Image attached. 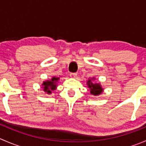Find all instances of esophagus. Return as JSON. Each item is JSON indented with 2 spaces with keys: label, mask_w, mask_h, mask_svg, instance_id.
<instances>
[{
  "label": "esophagus",
  "mask_w": 146,
  "mask_h": 146,
  "mask_svg": "<svg viewBox=\"0 0 146 146\" xmlns=\"http://www.w3.org/2000/svg\"><path fill=\"white\" fill-rule=\"evenodd\" d=\"M70 76L72 78H76L77 77V73H70Z\"/></svg>",
  "instance_id": "1"
}]
</instances>
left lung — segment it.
Masks as SVG:
<instances>
[{
	"mask_svg": "<svg viewBox=\"0 0 146 146\" xmlns=\"http://www.w3.org/2000/svg\"><path fill=\"white\" fill-rule=\"evenodd\" d=\"M96 80L95 77L91 78L88 79L87 81V85L90 88V94L95 96H98L100 94H102L104 91V89L102 87L100 82H94V80Z\"/></svg>",
	"mask_w": 146,
	"mask_h": 146,
	"instance_id": "left-lung-1",
	"label": "left lung"
}]
</instances>
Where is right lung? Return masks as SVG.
Here are the masks:
<instances>
[{
	"instance_id": "obj_1",
	"label": "right lung",
	"mask_w": 146,
	"mask_h": 146,
	"mask_svg": "<svg viewBox=\"0 0 146 146\" xmlns=\"http://www.w3.org/2000/svg\"><path fill=\"white\" fill-rule=\"evenodd\" d=\"M59 78L56 77V76H53L50 80H46L43 82L42 84V88L45 93H47L48 95L52 93V91L55 90L57 88V82H58Z\"/></svg>"
}]
</instances>
